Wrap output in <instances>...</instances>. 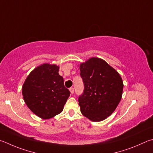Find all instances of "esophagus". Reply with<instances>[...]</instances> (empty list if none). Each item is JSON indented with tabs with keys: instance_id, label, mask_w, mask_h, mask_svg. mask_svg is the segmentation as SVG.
I'll use <instances>...</instances> for the list:
<instances>
[{
	"instance_id": "1",
	"label": "esophagus",
	"mask_w": 153,
	"mask_h": 153,
	"mask_svg": "<svg viewBox=\"0 0 153 153\" xmlns=\"http://www.w3.org/2000/svg\"><path fill=\"white\" fill-rule=\"evenodd\" d=\"M69 90H70V91H71V94H73V93H74V88L73 87H71L69 89Z\"/></svg>"
}]
</instances>
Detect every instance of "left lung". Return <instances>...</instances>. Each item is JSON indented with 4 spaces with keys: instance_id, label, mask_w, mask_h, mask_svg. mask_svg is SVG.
Returning a JSON list of instances; mask_svg holds the SVG:
<instances>
[{
    "instance_id": "8db88e82",
    "label": "left lung",
    "mask_w": 153,
    "mask_h": 153,
    "mask_svg": "<svg viewBox=\"0 0 153 153\" xmlns=\"http://www.w3.org/2000/svg\"><path fill=\"white\" fill-rule=\"evenodd\" d=\"M84 83L79 97L82 114L93 122H100L113 113L121 100L122 79L105 60L91 58L80 65Z\"/></svg>"
}]
</instances>
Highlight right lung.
I'll return each mask as SVG.
<instances>
[{"mask_svg": "<svg viewBox=\"0 0 153 153\" xmlns=\"http://www.w3.org/2000/svg\"><path fill=\"white\" fill-rule=\"evenodd\" d=\"M58 71L59 66L44 64L29 74L23 85L22 94L26 105L44 120L61 113L71 94Z\"/></svg>", "mask_w": 153, "mask_h": 153, "instance_id": "1", "label": "right lung"}]
</instances>
